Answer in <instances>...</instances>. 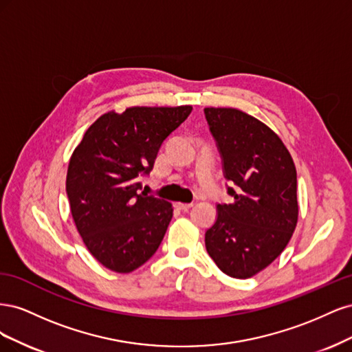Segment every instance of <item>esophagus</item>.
I'll list each match as a JSON object with an SVG mask.
<instances>
[{"instance_id": "1", "label": "esophagus", "mask_w": 352, "mask_h": 352, "mask_svg": "<svg viewBox=\"0 0 352 352\" xmlns=\"http://www.w3.org/2000/svg\"><path fill=\"white\" fill-rule=\"evenodd\" d=\"M192 206V202H176V207L182 211H188Z\"/></svg>"}]
</instances>
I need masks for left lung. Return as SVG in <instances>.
I'll use <instances>...</instances> for the list:
<instances>
[{
	"instance_id": "left-lung-1",
	"label": "left lung",
	"mask_w": 352,
	"mask_h": 352,
	"mask_svg": "<svg viewBox=\"0 0 352 352\" xmlns=\"http://www.w3.org/2000/svg\"><path fill=\"white\" fill-rule=\"evenodd\" d=\"M232 204H217L206 248L230 278L248 279L279 257L298 221L296 168L269 126L236 109H204Z\"/></svg>"
}]
</instances>
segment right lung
Listing matches in <instances>:
<instances>
[{
	"instance_id": "right-lung-1",
	"label": "right lung",
	"mask_w": 352,
	"mask_h": 352,
	"mask_svg": "<svg viewBox=\"0 0 352 352\" xmlns=\"http://www.w3.org/2000/svg\"><path fill=\"white\" fill-rule=\"evenodd\" d=\"M192 111L180 107H131L95 120L73 151L66 192L74 225L104 267L129 273L150 260L173 216L170 202L146 195L160 146Z\"/></svg>"
}]
</instances>
